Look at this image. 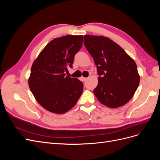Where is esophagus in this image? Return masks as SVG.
Here are the masks:
<instances>
[{
  "label": "esophagus",
  "mask_w": 160,
  "mask_h": 160,
  "mask_svg": "<svg viewBox=\"0 0 160 160\" xmlns=\"http://www.w3.org/2000/svg\"><path fill=\"white\" fill-rule=\"evenodd\" d=\"M82 79H83V80L84 81H86L87 80H88V78H86V77H82Z\"/></svg>",
  "instance_id": "34e87169"
}]
</instances>
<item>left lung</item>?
Returning a JSON list of instances; mask_svg holds the SVG:
<instances>
[{
  "label": "left lung",
  "instance_id": "8db88e82",
  "mask_svg": "<svg viewBox=\"0 0 160 160\" xmlns=\"http://www.w3.org/2000/svg\"><path fill=\"white\" fill-rule=\"evenodd\" d=\"M83 41L99 75L98 85L93 90L97 98L111 108L126 104L139 83L136 63L122 47L108 37L85 35Z\"/></svg>",
  "mask_w": 160,
  "mask_h": 160
}]
</instances>
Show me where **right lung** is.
I'll return each mask as SVG.
<instances>
[{"mask_svg":"<svg viewBox=\"0 0 160 160\" xmlns=\"http://www.w3.org/2000/svg\"><path fill=\"white\" fill-rule=\"evenodd\" d=\"M83 45L82 35L55 38L33 62L29 88L37 102L50 112L61 114L70 110L80 98L83 84L66 76L74 57Z\"/></svg>","mask_w":160,"mask_h":160,"instance_id":"right-lung-1","label":"right lung"}]
</instances>
